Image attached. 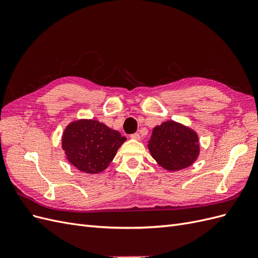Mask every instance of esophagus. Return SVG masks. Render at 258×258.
Masks as SVG:
<instances>
[{"mask_svg": "<svg viewBox=\"0 0 258 258\" xmlns=\"http://www.w3.org/2000/svg\"><path fill=\"white\" fill-rule=\"evenodd\" d=\"M130 137L134 140H141V136H140V134H138V132H136V134H134V135H131Z\"/></svg>", "mask_w": 258, "mask_h": 258, "instance_id": "1", "label": "esophagus"}]
</instances>
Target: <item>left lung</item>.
I'll use <instances>...</instances> for the list:
<instances>
[{
  "instance_id": "obj_1",
  "label": "left lung",
  "mask_w": 258,
  "mask_h": 258,
  "mask_svg": "<svg viewBox=\"0 0 258 258\" xmlns=\"http://www.w3.org/2000/svg\"><path fill=\"white\" fill-rule=\"evenodd\" d=\"M147 147L158 165L168 171L191 166L200 152L196 132L173 120L154 128Z\"/></svg>"
}]
</instances>
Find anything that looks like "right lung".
<instances>
[{"label": "right lung", "mask_w": 258, "mask_h": 258, "mask_svg": "<svg viewBox=\"0 0 258 258\" xmlns=\"http://www.w3.org/2000/svg\"><path fill=\"white\" fill-rule=\"evenodd\" d=\"M126 138L103 122L80 119L69 123L62 136V150L77 170L97 174L105 170Z\"/></svg>", "instance_id": "obj_1"}]
</instances>
